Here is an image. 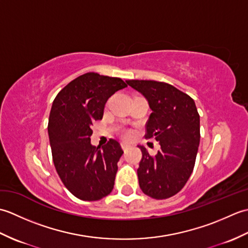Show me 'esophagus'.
Wrapping results in <instances>:
<instances>
[{"label": "esophagus", "instance_id": "obj_1", "mask_svg": "<svg viewBox=\"0 0 248 248\" xmlns=\"http://www.w3.org/2000/svg\"><path fill=\"white\" fill-rule=\"evenodd\" d=\"M130 147H131V145L129 143H125V141H123V143H121V148H123L124 150L129 149Z\"/></svg>", "mask_w": 248, "mask_h": 248}]
</instances>
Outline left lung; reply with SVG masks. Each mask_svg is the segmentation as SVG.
Masks as SVG:
<instances>
[{"instance_id": "1", "label": "left lung", "mask_w": 248, "mask_h": 248, "mask_svg": "<svg viewBox=\"0 0 248 248\" xmlns=\"http://www.w3.org/2000/svg\"><path fill=\"white\" fill-rule=\"evenodd\" d=\"M147 99L152 113L146 139H155L161 150L152 156L144 146L138 168L140 187L155 199L170 198L186 186L194 170L200 140V119L194 100L170 84L128 80Z\"/></svg>"}]
</instances>
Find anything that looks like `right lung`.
<instances>
[{
	"label": "right lung",
	"instance_id": "obj_1",
	"mask_svg": "<svg viewBox=\"0 0 248 248\" xmlns=\"http://www.w3.org/2000/svg\"><path fill=\"white\" fill-rule=\"evenodd\" d=\"M124 87L119 78L87 72L62 88L52 104L48 133L53 163L64 186L78 199L100 200L114 187L124 151L113 139L101 148L93 146L91 127L102 119L108 99Z\"/></svg>",
	"mask_w": 248,
	"mask_h": 248
}]
</instances>
